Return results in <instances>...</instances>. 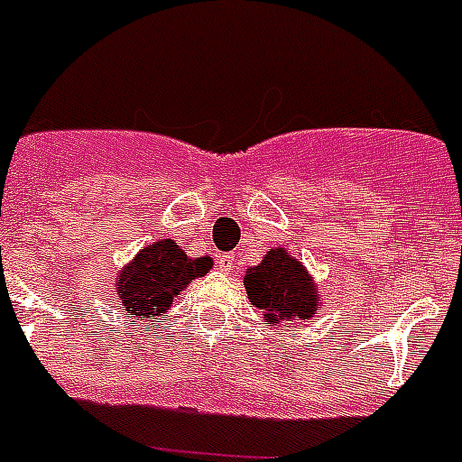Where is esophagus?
Instances as JSON below:
<instances>
[{"instance_id":"1","label":"esophagus","mask_w":462,"mask_h":462,"mask_svg":"<svg viewBox=\"0 0 462 462\" xmlns=\"http://www.w3.org/2000/svg\"><path fill=\"white\" fill-rule=\"evenodd\" d=\"M217 266H219V271L222 273H234V268H236V254H219L217 256Z\"/></svg>"}]
</instances>
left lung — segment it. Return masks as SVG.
Masks as SVG:
<instances>
[{"label":"left lung","mask_w":462,"mask_h":462,"mask_svg":"<svg viewBox=\"0 0 462 462\" xmlns=\"http://www.w3.org/2000/svg\"><path fill=\"white\" fill-rule=\"evenodd\" d=\"M245 289L254 308L273 326L280 321L310 319L317 314L319 293L305 266L284 247H275L263 256L259 266L245 271Z\"/></svg>","instance_id":"left-lung-1"}]
</instances>
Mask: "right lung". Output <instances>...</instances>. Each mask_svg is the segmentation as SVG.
<instances>
[{"label":"right lung","instance_id":"right-lung-1","mask_svg":"<svg viewBox=\"0 0 462 462\" xmlns=\"http://www.w3.org/2000/svg\"><path fill=\"white\" fill-rule=\"evenodd\" d=\"M212 268L210 256L189 259L171 238L143 247L117 273V296L129 314L154 319L173 305L182 289Z\"/></svg>","mask_w":462,"mask_h":462}]
</instances>
